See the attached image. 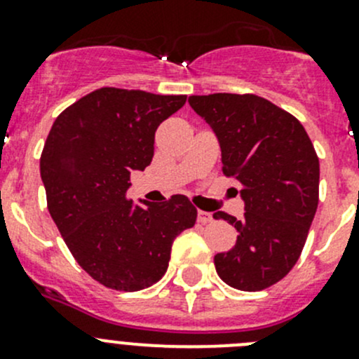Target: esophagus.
I'll return each instance as SVG.
<instances>
[{"instance_id": "1", "label": "esophagus", "mask_w": 359, "mask_h": 359, "mask_svg": "<svg viewBox=\"0 0 359 359\" xmlns=\"http://www.w3.org/2000/svg\"><path fill=\"white\" fill-rule=\"evenodd\" d=\"M198 222H200V224L212 222V213L203 212V210H200V212H198Z\"/></svg>"}]
</instances>
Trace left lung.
I'll list each match as a JSON object with an SVG mask.
<instances>
[{
    "label": "left lung",
    "instance_id": "left-lung-1",
    "mask_svg": "<svg viewBox=\"0 0 359 359\" xmlns=\"http://www.w3.org/2000/svg\"><path fill=\"white\" fill-rule=\"evenodd\" d=\"M189 106L217 135L224 175L234 177L245 201L236 245L217 253L224 283L257 292L283 280L299 260L320 194V159L299 119L253 93L189 97Z\"/></svg>",
    "mask_w": 359,
    "mask_h": 359
}]
</instances>
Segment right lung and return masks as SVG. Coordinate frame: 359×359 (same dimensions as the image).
Instances as JSON below:
<instances>
[{
  "mask_svg": "<svg viewBox=\"0 0 359 359\" xmlns=\"http://www.w3.org/2000/svg\"><path fill=\"white\" fill-rule=\"evenodd\" d=\"M186 99L106 86L60 112L46 137L39 170L50 215L76 262L112 290L161 280L173 240L196 222L182 194L139 205L126 198L130 173L153 161L159 123Z\"/></svg>",
  "mask_w": 359,
  "mask_h": 359,
  "instance_id": "right-lung-1",
  "label": "right lung"
}]
</instances>
